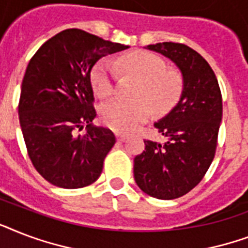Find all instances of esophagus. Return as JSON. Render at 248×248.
<instances>
[{"instance_id":"1","label":"esophagus","mask_w":248,"mask_h":248,"mask_svg":"<svg viewBox=\"0 0 248 248\" xmlns=\"http://www.w3.org/2000/svg\"><path fill=\"white\" fill-rule=\"evenodd\" d=\"M116 136H117V140H118V141H124V140L127 139V135H124V134H121V132H117Z\"/></svg>"}]
</instances>
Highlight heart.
<instances>
[{
	"label": "heart",
	"instance_id": "heart-1",
	"mask_svg": "<svg viewBox=\"0 0 248 248\" xmlns=\"http://www.w3.org/2000/svg\"><path fill=\"white\" fill-rule=\"evenodd\" d=\"M126 71L139 77L132 99L116 97L101 105L100 118L114 131L128 132L149 118L152 108L157 114L169 112L183 91V78L176 71L166 69L162 58L139 51L121 59ZM116 71L109 59H103L91 72V85L97 96L107 97L114 91Z\"/></svg>",
	"mask_w": 248,
	"mask_h": 248
}]
</instances>
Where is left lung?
<instances>
[{
  "mask_svg": "<svg viewBox=\"0 0 248 248\" xmlns=\"http://www.w3.org/2000/svg\"><path fill=\"white\" fill-rule=\"evenodd\" d=\"M172 60L183 76L180 100L155 127L165 143L144 140L145 151L134 159V177L148 196L175 200L190 192L215 157L223 100L210 64L186 45H148Z\"/></svg>",
  "mask_w": 248,
  "mask_h": 248,
  "instance_id": "left-lung-1",
  "label": "left lung"
}]
</instances>
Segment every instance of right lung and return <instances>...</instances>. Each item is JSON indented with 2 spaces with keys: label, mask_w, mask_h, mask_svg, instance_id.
<instances>
[{
  "label": "right lung",
  "mask_w": 248,
  "mask_h": 248,
  "mask_svg": "<svg viewBox=\"0 0 248 248\" xmlns=\"http://www.w3.org/2000/svg\"><path fill=\"white\" fill-rule=\"evenodd\" d=\"M128 46L81 29H65L41 46L21 83L19 121L34 169L64 189L97 180L116 143L109 128L96 127L91 69L97 60ZM86 126L83 136L78 131Z\"/></svg>",
  "instance_id": "add662e5"
}]
</instances>
